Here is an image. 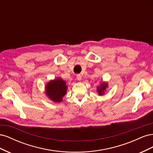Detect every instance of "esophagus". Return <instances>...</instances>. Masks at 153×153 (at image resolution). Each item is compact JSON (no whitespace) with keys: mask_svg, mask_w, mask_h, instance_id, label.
I'll return each mask as SVG.
<instances>
[{"mask_svg":"<svg viewBox=\"0 0 153 153\" xmlns=\"http://www.w3.org/2000/svg\"><path fill=\"white\" fill-rule=\"evenodd\" d=\"M76 78L78 80H82V76L80 75V74H78L76 75Z\"/></svg>","mask_w":153,"mask_h":153,"instance_id":"34e87169","label":"esophagus"}]
</instances>
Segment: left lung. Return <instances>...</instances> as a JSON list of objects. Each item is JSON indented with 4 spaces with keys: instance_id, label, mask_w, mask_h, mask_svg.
I'll return each mask as SVG.
<instances>
[{
    "instance_id": "obj_1",
    "label": "left lung",
    "mask_w": 153,
    "mask_h": 153,
    "mask_svg": "<svg viewBox=\"0 0 153 153\" xmlns=\"http://www.w3.org/2000/svg\"><path fill=\"white\" fill-rule=\"evenodd\" d=\"M106 87H107V84L106 83H103V84H101V86L98 87L97 91L99 92L100 95H101L104 93V91L105 90Z\"/></svg>"
}]
</instances>
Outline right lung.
<instances>
[{"mask_svg":"<svg viewBox=\"0 0 153 153\" xmlns=\"http://www.w3.org/2000/svg\"><path fill=\"white\" fill-rule=\"evenodd\" d=\"M66 83L61 78L50 81L46 86V94L55 102H61L66 92Z\"/></svg>","mask_w":153,"mask_h":153,"instance_id":"add662e5","label":"right lung"}]
</instances>
